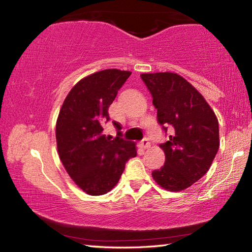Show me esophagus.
I'll use <instances>...</instances> for the list:
<instances>
[{"label":"esophagus","mask_w":252,"mask_h":252,"mask_svg":"<svg viewBox=\"0 0 252 252\" xmlns=\"http://www.w3.org/2000/svg\"><path fill=\"white\" fill-rule=\"evenodd\" d=\"M140 147L143 148V149H149L150 148V141H149V139L144 138L141 142H140Z\"/></svg>","instance_id":"1"}]
</instances>
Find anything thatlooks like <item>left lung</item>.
Returning <instances> with one entry per match:
<instances>
[{
	"mask_svg": "<svg viewBox=\"0 0 252 252\" xmlns=\"http://www.w3.org/2000/svg\"><path fill=\"white\" fill-rule=\"evenodd\" d=\"M141 76L152 95L158 123L167 133L160 147L165 162L152 177L169 191L185 190L207 173L219 149V123L204 97L177 73L159 72Z\"/></svg>",
	"mask_w": 252,
	"mask_h": 252,
	"instance_id": "1",
	"label": "left lung"
}]
</instances>
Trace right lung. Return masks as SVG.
<instances>
[{
	"mask_svg": "<svg viewBox=\"0 0 252 252\" xmlns=\"http://www.w3.org/2000/svg\"><path fill=\"white\" fill-rule=\"evenodd\" d=\"M130 71L108 69L79 81L63 102L57 121L59 157L76 186L90 195L109 192L117 185L126 161L136 156L135 144L122 136L103 134L108 109Z\"/></svg>",
	"mask_w": 252,
	"mask_h": 252,
	"instance_id": "add662e5",
	"label": "right lung"
}]
</instances>
